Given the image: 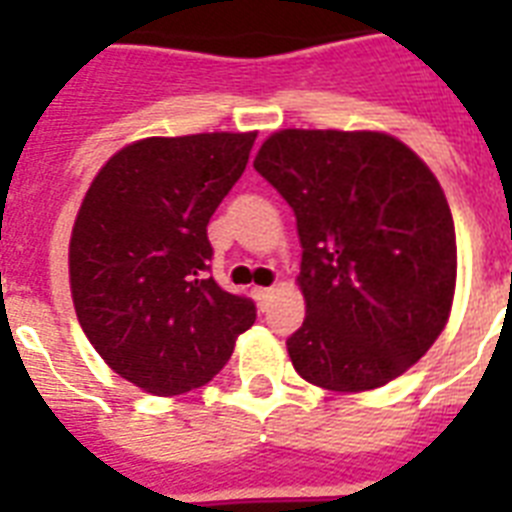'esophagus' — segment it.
I'll list each match as a JSON object with an SVG mask.
<instances>
[{
	"mask_svg": "<svg viewBox=\"0 0 512 512\" xmlns=\"http://www.w3.org/2000/svg\"><path fill=\"white\" fill-rule=\"evenodd\" d=\"M252 295H255V300H257V305H260V308H268V303H271V297H273V289L271 287H255L252 289Z\"/></svg>",
	"mask_w": 512,
	"mask_h": 512,
	"instance_id": "obj_1",
	"label": "esophagus"
}]
</instances>
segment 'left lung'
<instances>
[{
	"mask_svg": "<svg viewBox=\"0 0 512 512\" xmlns=\"http://www.w3.org/2000/svg\"><path fill=\"white\" fill-rule=\"evenodd\" d=\"M255 170L295 209L303 244L297 374L337 393L396 380L452 311L457 239L433 172L390 135L340 130L276 132Z\"/></svg>",
	"mask_w": 512,
	"mask_h": 512,
	"instance_id": "1",
	"label": "left lung"
}]
</instances>
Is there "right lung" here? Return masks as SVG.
I'll list each match as a JSON object with an SVG mask.
<instances>
[{"instance_id": "right-lung-1", "label": "right lung", "mask_w": 512, "mask_h": 512, "mask_svg": "<svg viewBox=\"0 0 512 512\" xmlns=\"http://www.w3.org/2000/svg\"><path fill=\"white\" fill-rule=\"evenodd\" d=\"M255 138L138 140L108 159L79 207L68 247L79 324L116 374L154 396L212 380L257 319L249 297L209 276L207 239Z\"/></svg>"}]
</instances>
